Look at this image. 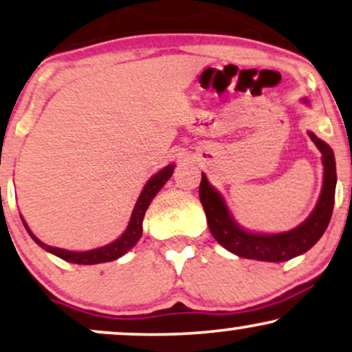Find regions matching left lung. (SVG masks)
Returning a JSON list of instances; mask_svg holds the SVG:
<instances>
[{
  "label": "left lung",
  "instance_id": "left-lung-1",
  "mask_svg": "<svg viewBox=\"0 0 352 352\" xmlns=\"http://www.w3.org/2000/svg\"><path fill=\"white\" fill-rule=\"evenodd\" d=\"M312 142L322 152V162L325 166L323 173V187L316 210L302 225L294 230L280 232V234H255L239 228L228 212L221 195L208 184L207 177L202 175L199 187V197L207 215V223L213 237L230 252L244 258L262 260V262H285L293 257L307 252L320 239L330 223L335 204L336 187V165L333 150L309 132Z\"/></svg>",
  "mask_w": 352,
  "mask_h": 352
}]
</instances>
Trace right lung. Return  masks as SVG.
<instances>
[{
    "mask_svg": "<svg viewBox=\"0 0 352 352\" xmlns=\"http://www.w3.org/2000/svg\"><path fill=\"white\" fill-rule=\"evenodd\" d=\"M173 168H175L173 165L166 166L165 170L157 173V175H155L152 179L145 184L142 192H140V195H139V200H137L134 212H132L129 226H127L124 234H122L120 239H116L115 243L104 245V248L87 250V252H71V250L52 248V245L43 244L42 241L36 239V237L32 234V231L29 230V228H27L24 220H22V223H24L25 230L30 234L32 239H34L35 243L40 245V248H43L45 250H48V252L54 254L59 258L66 260V262L79 263V265H94V263L111 262V260H116V258H120L121 255H124L127 250L134 248L137 241L140 239V236H142V221H144L145 212H147L150 202H152V199L157 195L158 190L162 189L163 184H165V182L171 177Z\"/></svg>",
    "mask_w": 352,
    "mask_h": 352,
    "instance_id": "1",
    "label": "right lung"
}]
</instances>
